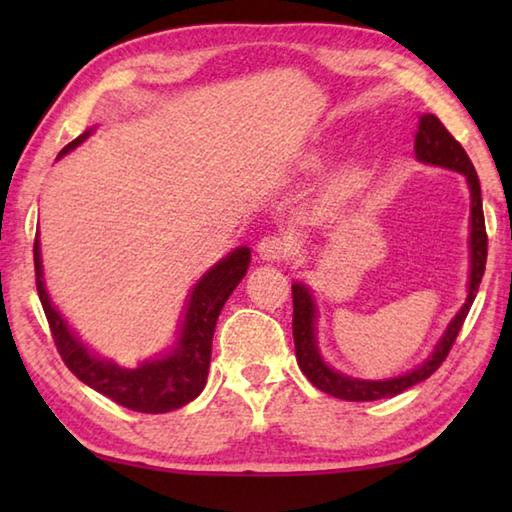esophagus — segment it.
Here are the masks:
<instances>
[{
  "label": "esophagus",
  "instance_id": "esophagus-1",
  "mask_svg": "<svg viewBox=\"0 0 512 512\" xmlns=\"http://www.w3.org/2000/svg\"><path fill=\"white\" fill-rule=\"evenodd\" d=\"M257 253L266 262H284V259L291 257L293 246L289 244L287 237L282 235H268L257 244Z\"/></svg>",
  "mask_w": 512,
  "mask_h": 512
}]
</instances>
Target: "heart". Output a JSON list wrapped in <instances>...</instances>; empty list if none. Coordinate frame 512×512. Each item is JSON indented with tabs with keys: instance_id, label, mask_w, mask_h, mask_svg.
<instances>
[{
	"instance_id": "1",
	"label": "heart",
	"mask_w": 512,
	"mask_h": 512,
	"mask_svg": "<svg viewBox=\"0 0 512 512\" xmlns=\"http://www.w3.org/2000/svg\"><path fill=\"white\" fill-rule=\"evenodd\" d=\"M311 162H314V160H311Z\"/></svg>"
}]
</instances>
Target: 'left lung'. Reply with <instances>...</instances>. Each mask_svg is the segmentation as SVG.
<instances>
[{
  "instance_id": "1",
  "label": "left lung",
  "mask_w": 512,
  "mask_h": 512,
  "mask_svg": "<svg viewBox=\"0 0 512 512\" xmlns=\"http://www.w3.org/2000/svg\"><path fill=\"white\" fill-rule=\"evenodd\" d=\"M415 155L422 162L438 164V167H447L454 171L465 173L467 185L472 192V273H470V293L463 309L458 311L452 325L447 327L443 341L436 345L431 357L422 363L420 368L406 372L402 377L386 379V381H361L343 377L332 368H327L323 359H320L316 348V336H314V302H311V293L302 287V284H293V343H296V357L298 366L305 372V377L314 384L318 391L327 395L341 397L348 402H372V400H384V397L400 395L406 388L420 384L427 377H431L443 361L447 359L449 350L456 341L458 332L467 318L472 302L479 291L481 277L485 273V259H488V235H485V219H483V203H481V185L479 176H476L474 164L470 155L465 153L461 142L447 131L443 121L436 115H424L420 119L418 135H415Z\"/></svg>"
}]
</instances>
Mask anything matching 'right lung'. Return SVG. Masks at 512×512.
Here are the masks:
<instances>
[{
  "mask_svg": "<svg viewBox=\"0 0 512 512\" xmlns=\"http://www.w3.org/2000/svg\"><path fill=\"white\" fill-rule=\"evenodd\" d=\"M88 133L69 142L60 155L81 144ZM33 264H36V287L45 309L47 323L54 336L56 350L65 366L88 384L94 391L110 397L119 406L140 413H169L180 409L201 395L210 372L212 357V336L225 300L235 291L241 277L246 275L250 264V250L237 248L223 262L216 264L212 271L203 275L189 298L183 334H180L178 348L164 359L146 361L140 368L128 370L115 363L103 361L83 348V343L69 332L65 320L51 307V300L42 282V262L38 237L33 241Z\"/></svg>",
  "mask_w": 512,
  "mask_h": 512,
  "instance_id": "add662e5",
  "label": "right lung"
}]
</instances>
